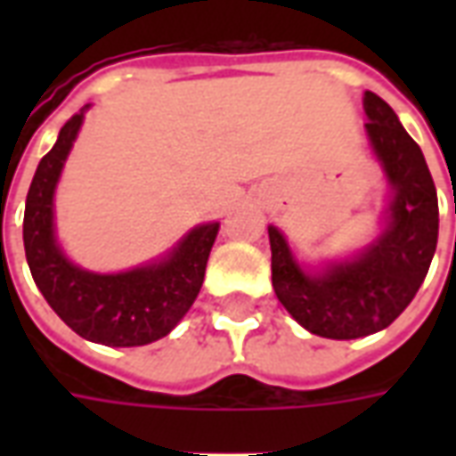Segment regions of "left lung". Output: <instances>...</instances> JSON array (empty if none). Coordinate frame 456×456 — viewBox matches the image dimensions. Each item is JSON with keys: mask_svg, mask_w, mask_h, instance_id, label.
<instances>
[{"mask_svg": "<svg viewBox=\"0 0 456 456\" xmlns=\"http://www.w3.org/2000/svg\"><path fill=\"white\" fill-rule=\"evenodd\" d=\"M366 134L393 185L391 222L366 254L310 276L293 261L286 239L268 227L271 281L281 305L307 332L356 339L401 315L422 286L437 248V190L420 146L379 94H363Z\"/></svg>", "mask_w": 456, "mask_h": 456, "instance_id": "obj_1", "label": "left lung"}]
</instances>
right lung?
<instances>
[{
	"label": "right lung",
	"mask_w": 456,
	"mask_h": 456,
	"mask_svg": "<svg viewBox=\"0 0 456 456\" xmlns=\"http://www.w3.org/2000/svg\"><path fill=\"white\" fill-rule=\"evenodd\" d=\"M83 112L73 114L45 153L26 195L24 248L45 303L73 332L107 346H141L166 337L195 303L217 222L192 229L166 261L117 276L73 266L53 239V190Z\"/></svg>",
	"instance_id": "1"
}]
</instances>
